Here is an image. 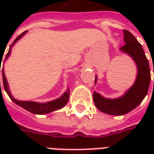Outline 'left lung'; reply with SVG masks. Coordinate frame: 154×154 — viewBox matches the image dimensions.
Segmentation results:
<instances>
[{
  "label": "left lung",
  "mask_w": 154,
  "mask_h": 154,
  "mask_svg": "<svg viewBox=\"0 0 154 154\" xmlns=\"http://www.w3.org/2000/svg\"><path fill=\"white\" fill-rule=\"evenodd\" d=\"M123 33L125 44L119 50L129 55L137 65L138 74L135 82L124 96L116 99L104 98L96 91L93 93L94 103L97 109L111 116L125 115L138 106L148 93L151 79L149 61L142 45L129 31L124 29ZM96 82L97 77L95 79Z\"/></svg>",
  "instance_id": "obj_1"
}]
</instances>
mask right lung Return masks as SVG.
Instances as JSON below:
<instances>
[{"instance_id": "add662e5", "label": "right lung", "mask_w": 154, "mask_h": 154, "mask_svg": "<svg viewBox=\"0 0 154 154\" xmlns=\"http://www.w3.org/2000/svg\"><path fill=\"white\" fill-rule=\"evenodd\" d=\"M27 31H25L22 33L21 35H19L17 38H15V41L13 42L11 45V47L9 48V51L6 56H5V60H6L8 57L11 54V47L16 43L17 41L21 38L23 35H25V33ZM2 78H3V85H4V88L5 91H6V93L8 94V96L11 99L15 104H17L18 106H20L22 108H24L26 110H28L29 112H31L35 115H44V114L50 113L52 111L54 110H57L58 109H61L67 103L68 99H69V94H70V91L69 89H67V91H65V93L59 98H57L56 100H52L49 102H46V103H38V102H35V101H23V100H15L14 97H12V95L11 94L10 89H9L8 83H7V81H6V77L5 76V72H4V68L2 67ZM0 72H1V65H0ZM0 87H1V82H0Z\"/></svg>"}]
</instances>
